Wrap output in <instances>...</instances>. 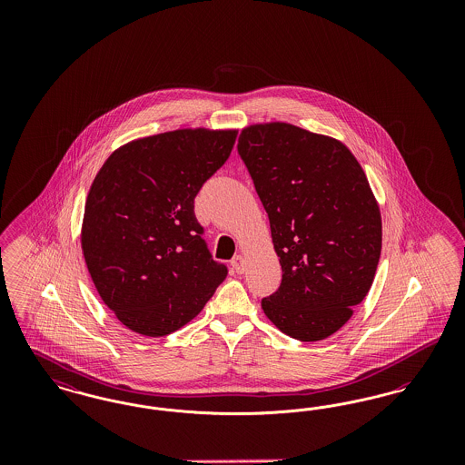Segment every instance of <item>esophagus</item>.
Segmentation results:
<instances>
[{
  "mask_svg": "<svg viewBox=\"0 0 465 465\" xmlns=\"http://www.w3.org/2000/svg\"><path fill=\"white\" fill-rule=\"evenodd\" d=\"M232 266H233V270L237 272V273H243V270H245V258L243 256H235L233 260H232Z\"/></svg>",
  "mask_w": 465,
  "mask_h": 465,
  "instance_id": "34e87169",
  "label": "esophagus"
}]
</instances>
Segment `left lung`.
Here are the masks:
<instances>
[{
	"mask_svg": "<svg viewBox=\"0 0 465 465\" xmlns=\"http://www.w3.org/2000/svg\"><path fill=\"white\" fill-rule=\"evenodd\" d=\"M237 150L282 266V282L262 309L294 340H324L375 279L381 216L368 177L343 143L284 122L245 127Z\"/></svg>",
	"mask_w": 465,
	"mask_h": 465,
	"instance_id": "1",
	"label": "left lung"
}]
</instances>
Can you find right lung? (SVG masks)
Wrapping results in <instances>:
<instances>
[{
  "mask_svg": "<svg viewBox=\"0 0 465 465\" xmlns=\"http://www.w3.org/2000/svg\"><path fill=\"white\" fill-rule=\"evenodd\" d=\"M237 131L179 129L114 150L90 186L82 251L99 296L143 336L188 324L226 279L193 203Z\"/></svg>",
  "mask_w": 465,
  "mask_h": 465,
  "instance_id": "right-lung-1",
  "label": "right lung"
}]
</instances>
